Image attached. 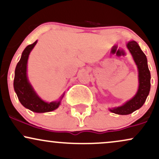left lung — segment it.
<instances>
[{
	"mask_svg": "<svg viewBox=\"0 0 159 159\" xmlns=\"http://www.w3.org/2000/svg\"><path fill=\"white\" fill-rule=\"evenodd\" d=\"M127 48L132 54L138 71V89L136 94L121 106L109 108L111 112L116 114H130L143 106L150 90V72L147 64L145 54L142 52L138 43L132 40L128 42Z\"/></svg>",
	"mask_w": 159,
	"mask_h": 159,
	"instance_id": "obj_1",
	"label": "left lung"
}]
</instances>
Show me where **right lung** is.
<instances>
[{"mask_svg":"<svg viewBox=\"0 0 159 159\" xmlns=\"http://www.w3.org/2000/svg\"><path fill=\"white\" fill-rule=\"evenodd\" d=\"M37 40L31 45H27L21 54V59L17 63L15 70L13 87L18 98L26 108L36 113H45L54 111L60 106L64 93L57 101L46 102L38 96L29 82L27 75V66L29 54L34 48Z\"/></svg>","mask_w":159,"mask_h":159,"instance_id":"add662e5","label":"right lung"}]
</instances>
